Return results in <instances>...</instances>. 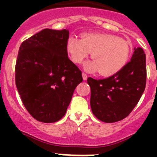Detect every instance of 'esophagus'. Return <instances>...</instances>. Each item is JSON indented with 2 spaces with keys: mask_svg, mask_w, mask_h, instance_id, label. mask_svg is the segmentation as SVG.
<instances>
[{
  "mask_svg": "<svg viewBox=\"0 0 157 157\" xmlns=\"http://www.w3.org/2000/svg\"><path fill=\"white\" fill-rule=\"evenodd\" d=\"M82 78H83V80H84V81H86V80L87 79V75L86 74H85V73H82Z\"/></svg>",
  "mask_w": 157,
  "mask_h": 157,
  "instance_id": "1",
  "label": "esophagus"
}]
</instances>
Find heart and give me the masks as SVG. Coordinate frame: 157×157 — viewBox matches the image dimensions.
Here are the masks:
<instances>
[{
	"instance_id": "heart-1",
	"label": "heart",
	"mask_w": 157,
	"mask_h": 157,
	"mask_svg": "<svg viewBox=\"0 0 157 157\" xmlns=\"http://www.w3.org/2000/svg\"><path fill=\"white\" fill-rule=\"evenodd\" d=\"M67 50L71 60L82 62L92 52L94 59L84 63L89 72L99 71L101 75L111 76L125 66L130 56L127 41L110 34H83L82 39L71 35L67 41Z\"/></svg>"
}]
</instances>
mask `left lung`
I'll return each instance as SVG.
<instances>
[{
    "label": "left lung",
    "instance_id": "1",
    "mask_svg": "<svg viewBox=\"0 0 157 157\" xmlns=\"http://www.w3.org/2000/svg\"><path fill=\"white\" fill-rule=\"evenodd\" d=\"M146 58L143 49L134 48L130 61L116 74L105 78H88L93 114L105 123L120 121L139 101L146 84Z\"/></svg>",
    "mask_w": 157,
    "mask_h": 157
}]
</instances>
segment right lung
Here are the masks:
<instances>
[{
  "label": "right lung",
  "instance_id": "add662e5",
  "mask_svg": "<svg viewBox=\"0 0 157 157\" xmlns=\"http://www.w3.org/2000/svg\"><path fill=\"white\" fill-rule=\"evenodd\" d=\"M69 30L44 29L23 41L16 64V85L25 108L37 121L55 123L65 115L82 82L67 50Z\"/></svg>",
  "mask_w": 157,
  "mask_h": 157
}]
</instances>
